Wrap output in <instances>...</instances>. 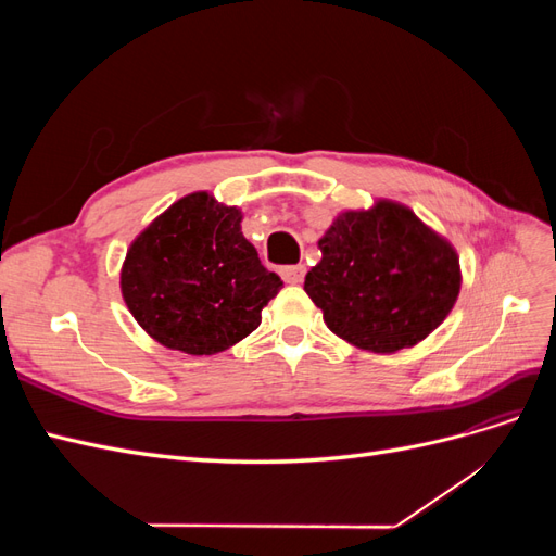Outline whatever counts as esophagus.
Segmentation results:
<instances>
[{"instance_id":"obj_1","label":"esophagus","mask_w":556,"mask_h":556,"mask_svg":"<svg viewBox=\"0 0 556 556\" xmlns=\"http://www.w3.org/2000/svg\"><path fill=\"white\" fill-rule=\"evenodd\" d=\"M304 276H306V266H304V264L280 266V278H282L285 282H292V285H296V282L304 280Z\"/></svg>"}]
</instances>
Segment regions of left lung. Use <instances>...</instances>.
<instances>
[{
	"label": "left lung",
	"instance_id": "1",
	"mask_svg": "<svg viewBox=\"0 0 556 556\" xmlns=\"http://www.w3.org/2000/svg\"><path fill=\"white\" fill-rule=\"evenodd\" d=\"M317 245L323 260L304 290L327 327L357 348H410L457 301V252L406 206L380 201L371 211H348Z\"/></svg>",
	"mask_w": 556,
	"mask_h": 556
}]
</instances>
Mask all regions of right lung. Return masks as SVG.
I'll list each match as a JSON object with an SVG mask.
<instances>
[{"instance_id": "obj_1", "label": "right lung", "mask_w": 556, "mask_h": 556, "mask_svg": "<svg viewBox=\"0 0 556 556\" xmlns=\"http://www.w3.org/2000/svg\"><path fill=\"white\" fill-rule=\"evenodd\" d=\"M121 288L134 319L172 350L213 355L262 323L282 280L241 233V211L182 197L127 250Z\"/></svg>"}]
</instances>
